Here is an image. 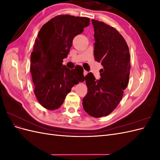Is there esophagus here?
Instances as JSON below:
<instances>
[{
    "instance_id": "34e87169",
    "label": "esophagus",
    "mask_w": 160,
    "mask_h": 160,
    "mask_svg": "<svg viewBox=\"0 0 160 160\" xmlns=\"http://www.w3.org/2000/svg\"><path fill=\"white\" fill-rule=\"evenodd\" d=\"M88 72L87 71H83V75H84V76L88 75Z\"/></svg>"
}]
</instances>
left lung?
Listing matches in <instances>:
<instances>
[{
  "instance_id": "left-lung-1",
  "label": "left lung",
  "mask_w": 160,
  "mask_h": 160,
  "mask_svg": "<svg viewBox=\"0 0 160 160\" xmlns=\"http://www.w3.org/2000/svg\"><path fill=\"white\" fill-rule=\"evenodd\" d=\"M94 28L95 60L101 62V78L92 72L85 76L88 93L83 99L85 111L94 118L111 113L122 99L130 71L129 48L122 35L103 22L92 19Z\"/></svg>"
}]
</instances>
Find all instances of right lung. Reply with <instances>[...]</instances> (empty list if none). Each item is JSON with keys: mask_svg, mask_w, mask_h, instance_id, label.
I'll list each match as a JSON object with an SVG mask.
<instances>
[{"mask_svg": "<svg viewBox=\"0 0 160 160\" xmlns=\"http://www.w3.org/2000/svg\"><path fill=\"white\" fill-rule=\"evenodd\" d=\"M90 19L62 14L51 18L38 32L31 55V72L38 102L47 109L59 108L71 88L85 79L83 67L62 65L75 36L89 25Z\"/></svg>", "mask_w": 160, "mask_h": 160, "instance_id": "1", "label": "right lung"}]
</instances>
